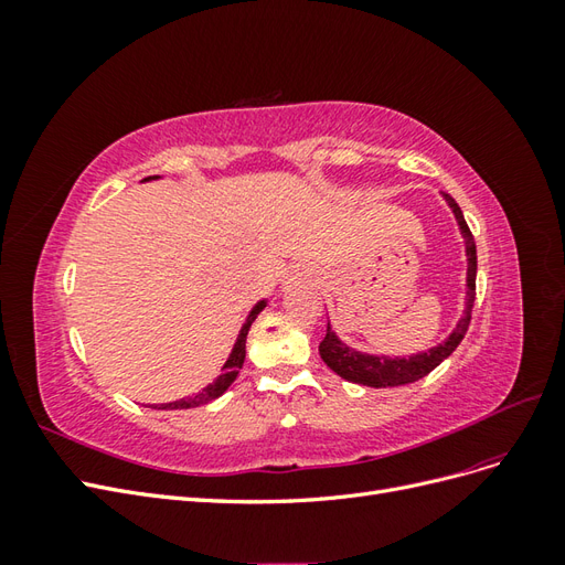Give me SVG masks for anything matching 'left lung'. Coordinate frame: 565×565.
<instances>
[{
  "instance_id": "obj_1",
  "label": "left lung",
  "mask_w": 565,
  "mask_h": 565,
  "mask_svg": "<svg viewBox=\"0 0 565 565\" xmlns=\"http://www.w3.org/2000/svg\"><path fill=\"white\" fill-rule=\"evenodd\" d=\"M443 198H446V202L452 207L459 231H461V235H465V243H467L469 268H467V311H465V316H461L457 328L452 330V334L446 341H443V344L424 351V353L407 355V358L358 353L351 347L341 344L328 324V334H324V339L320 341V358L328 363L330 370H334L339 377H344L347 382L372 386V388L413 384V382L426 377V374H429L434 367H438L443 361H446V358L459 347V341L465 339V334L469 330V322H471L473 301H476V243H473V235L465 221V214H461V210H459V204L448 193H443Z\"/></svg>"
}]
</instances>
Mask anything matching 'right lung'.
Here are the masks:
<instances>
[{
    "label": "right lung",
    "instance_id": "1",
    "mask_svg": "<svg viewBox=\"0 0 565 565\" xmlns=\"http://www.w3.org/2000/svg\"><path fill=\"white\" fill-rule=\"evenodd\" d=\"M150 179H156V177H148V179H143V181H150ZM264 306H266V301H259V303H256L254 309H252V313L247 316V322L243 324L241 334H237V341H235V347H233V351H231V355H228V361H226L224 367H221V374H218L214 384L204 386L200 393H195V396H188V398H181V401H174V403H164V405H160V407L152 405V407H158V409H188V407H198V405H204V403H210V401L218 398L221 393H224V391L235 382L237 372H241V367H243V363H245L247 332H249L252 322L256 320V316H259V311L264 309Z\"/></svg>",
    "mask_w": 565,
    "mask_h": 565
}]
</instances>
